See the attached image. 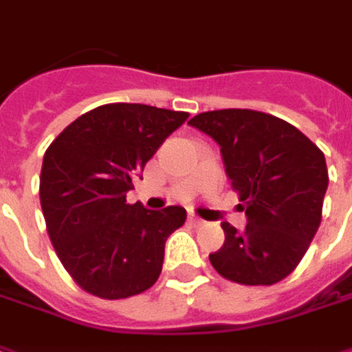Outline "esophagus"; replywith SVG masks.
I'll list each match as a JSON object with an SVG mask.
<instances>
[{"label":"esophagus","mask_w":352,"mask_h":352,"mask_svg":"<svg viewBox=\"0 0 352 352\" xmlns=\"http://www.w3.org/2000/svg\"><path fill=\"white\" fill-rule=\"evenodd\" d=\"M188 221H190V226H195V227H200L206 223L204 219H200V217L195 216V214H190V216H188Z\"/></svg>","instance_id":"1"}]
</instances>
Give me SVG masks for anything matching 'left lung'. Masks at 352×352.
Returning <instances> with one entry per match:
<instances>
[{
	"mask_svg": "<svg viewBox=\"0 0 352 352\" xmlns=\"http://www.w3.org/2000/svg\"><path fill=\"white\" fill-rule=\"evenodd\" d=\"M188 125L219 146L246 227L221 223L223 246L210 254L219 276L243 285H274L302 260L322 221L326 157L296 126L252 109H217Z\"/></svg>",
	"mask_w": 352,
	"mask_h": 352,
	"instance_id": "8db88e82",
	"label": "left lung"
}]
</instances>
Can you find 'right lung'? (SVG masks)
I'll use <instances>...</instances> for the list:
<instances>
[{
    "label": "right lung",
    "instance_id": "1",
    "mask_svg": "<svg viewBox=\"0 0 352 352\" xmlns=\"http://www.w3.org/2000/svg\"><path fill=\"white\" fill-rule=\"evenodd\" d=\"M186 117L144 104H107L78 117L45 150L40 204L47 235L90 295H138L162 274L167 236L185 223V208L146 210L126 204V192Z\"/></svg>",
    "mask_w": 352,
    "mask_h": 352
}]
</instances>
